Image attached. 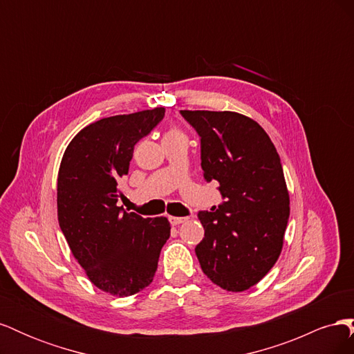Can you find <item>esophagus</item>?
I'll return each instance as SVG.
<instances>
[{
    "label": "esophagus",
    "mask_w": 354,
    "mask_h": 354,
    "mask_svg": "<svg viewBox=\"0 0 354 354\" xmlns=\"http://www.w3.org/2000/svg\"><path fill=\"white\" fill-rule=\"evenodd\" d=\"M168 220H169L171 224H173V226H178V224L185 223L187 218L186 217H173V216H171Z\"/></svg>",
    "instance_id": "esophagus-1"
}]
</instances>
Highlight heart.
Segmentation results:
<instances>
[{"label": "heart", "instance_id": "1", "mask_svg": "<svg viewBox=\"0 0 354 354\" xmlns=\"http://www.w3.org/2000/svg\"><path fill=\"white\" fill-rule=\"evenodd\" d=\"M181 133L178 131V130H176V128H173V130H169L168 133H167V136H180Z\"/></svg>", "mask_w": 354, "mask_h": 354}]
</instances>
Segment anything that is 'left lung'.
I'll return each mask as SVG.
<instances>
[{
    "label": "left lung",
    "instance_id": "8db88e82",
    "mask_svg": "<svg viewBox=\"0 0 354 354\" xmlns=\"http://www.w3.org/2000/svg\"><path fill=\"white\" fill-rule=\"evenodd\" d=\"M201 137V167L224 199L199 211L205 236L195 252L211 282L232 292L259 283L282 251L289 218L283 169L270 137L236 112L180 111Z\"/></svg>",
    "mask_w": 354,
    "mask_h": 354
}]
</instances>
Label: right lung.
Wrapping results in <instances>:
<instances>
[{
  "mask_svg": "<svg viewBox=\"0 0 354 354\" xmlns=\"http://www.w3.org/2000/svg\"><path fill=\"white\" fill-rule=\"evenodd\" d=\"M164 108L95 121L75 136L57 177V217L69 248L88 279L116 297L153 281L169 238L165 217L143 218L118 207L136 143L162 121Z\"/></svg>",
  "mask_w": 354,
  "mask_h": 354,
  "instance_id": "obj_1",
  "label": "right lung"
}]
</instances>
